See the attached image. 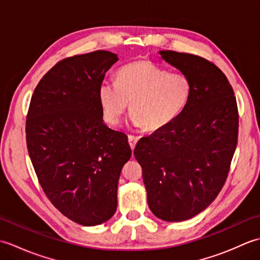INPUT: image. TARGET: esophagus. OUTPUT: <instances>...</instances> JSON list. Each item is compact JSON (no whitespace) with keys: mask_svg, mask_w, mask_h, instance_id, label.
<instances>
[{"mask_svg":"<svg viewBox=\"0 0 260 260\" xmlns=\"http://www.w3.org/2000/svg\"><path fill=\"white\" fill-rule=\"evenodd\" d=\"M139 140H140V139H139V137H137V136L128 135V143H129V146H131L132 150H134L136 144H137V142H139Z\"/></svg>","mask_w":260,"mask_h":260,"instance_id":"34e87169","label":"esophagus"}]
</instances>
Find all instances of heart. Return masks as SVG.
Wrapping results in <instances>:
<instances>
[{"instance_id":"heart-1","label":"heart","mask_w":260,"mask_h":260,"mask_svg":"<svg viewBox=\"0 0 260 260\" xmlns=\"http://www.w3.org/2000/svg\"><path fill=\"white\" fill-rule=\"evenodd\" d=\"M191 90L187 76L169 73L146 60H136L117 71L116 82H103L99 102L108 124L117 125L129 103L132 124L153 133L178 117L189 102Z\"/></svg>"}]
</instances>
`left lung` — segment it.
<instances>
[{
	"label": "left lung",
	"instance_id": "8db88e82",
	"mask_svg": "<svg viewBox=\"0 0 260 260\" xmlns=\"http://www.w3.org/2000/svg\"><path fill=\"white\" fill-rule=\"evenodd\" d=\"M158 53L189 77L191 96L172 123L137 142L134 155L151 211L178 222L203 211L221 191L238 140V108L233 87L214 63L190 53Z\"/></svg>",
	"mask_w": 260,
	"mask_h": 260
}]
</instances>
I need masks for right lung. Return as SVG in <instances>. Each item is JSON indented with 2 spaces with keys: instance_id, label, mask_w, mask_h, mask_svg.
Here are the masks:
<instances>
[{
  "instance_id": "1",
  "label": "right lung",
  "mask_w": 260,
  "mask_h": 260,
  "mask_svg": "<svg viewBox=\"0 0 260 260\" xmlns=\"http://www.w3.org/2000/svg\"><path fill=\"white\" fill-rule=\"evenodd\" d=\"M117 54L98 50L59 61L36 87L26 116V146L49 200L81 225L117 209L118 179L132 156L127 135L104 123L99 87Z\"/></svg>"
}]
</instances>
